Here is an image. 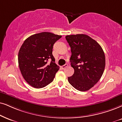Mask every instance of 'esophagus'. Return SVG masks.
I'll list each match as a JSON object with an SVG mask.
<instances>
[{
	"label": "esophagus",
	"mask_w": 122,
	"mask_h": 122,
	"mask_svg": "<svg viewBox=\"0 0 122 122\" xmlns=\"http://www.w3.org/2000/svg\"><path fill=\"white\" fill-rule=\"evenodd\" d=\"M68 66V65H67V64H65L64 65H63V66H62V69H64V68H65V67H67V66Z\"/></svg>",
	"instance_id": "1"
}]
</instances>
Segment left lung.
<instances>
[{"instance_id":"obj_1","label":"left lung","mask_w":122,"mask_h":122,"mask_svg":"<svg viewBox=\"0 0 122 122\" xmlns=\"http://www.w3.org/2000/svg\"><path fill=\"white\" fill-rule=\"evenodd\" d=\"M66 39L71 48L70 62L74 73L68 81L80 91H86L101 78L105 67V56L96 41L85 34L70 35Z\"/></svg>"}]
</instances>
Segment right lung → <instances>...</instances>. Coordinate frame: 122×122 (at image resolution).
Instances as JSON below:
<instances>
[{
    "label": "right lung",
    "mask_w": 122,
    "mask_h": 122,
    "mask_svg": "<svg viewBox=\"0 0 122 122\" xmlns=\"http://www.w3.org/2000/svg\"><path fill=\"white\" fill-rule=\"evenodd\" d=\"M61 38L49 32H42L27 38L20 48L18 66L28 84L36 88L46 87L53 81L60 67L52 55L53 44Z\"/></svg>",
    "instance_id": "right-lung-1"
}]
</instances>
